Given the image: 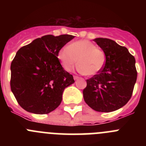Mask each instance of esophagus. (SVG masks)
I'll use <instances>...</instances> for the list:
<instances>
[{
    "instance_id": "1",
    "label": "esophagus",
    "mask_w": 146,
    "mask_h": 146,
    "mask_svg": "<svg viewBox=\"0 0 146 146\" xmlns=\"http://www.w3.org/2000/svg\"><path fill=\"white\" fill-rule=\"evenodd\" d=\"M79 78H80V77H78V76H75V75L74 76V80H78V79H79Z\"/></svg>"
}]
</instances>
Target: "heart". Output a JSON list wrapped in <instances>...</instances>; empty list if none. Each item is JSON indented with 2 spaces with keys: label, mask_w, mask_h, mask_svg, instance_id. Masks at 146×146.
Instances as JSON below:
<instances>
[{
  "label": "heart",
  "mask_w": 146,
  "mask_h": 146,
  "mask_svg": "<svg viewBox=\"0 0 146 146\" xmlns=\"http://www.w3.org/2000/svg\"><path fill=\"white\" fill-rule=\"evenodd\" d=\"M62 66L70 72L77 64L81 74L94 76L101 72L106 62V55L101 49L88 40H80L61 48L58 55Z\"/></svg>",
  "instance_id": "1"
}]
</instances>
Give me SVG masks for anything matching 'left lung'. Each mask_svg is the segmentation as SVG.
Segmentation results:
<instances>
[{
	"instance_id": "1",
	"label": "left lung",
	"mask_w": 146,
	"mask_h": 146,
	"mask_svg": "<svg viewBox=\"0 0 146 146\" xmlns=\"http://www.w3.org/2000/svg\"><path fill=\"white\" fill-rule=\"evenodd\" d=\"M94 41L105 53L106 62L101 72L87 80L83 98L96 111H115L124 106L132 95L137 76L135 58L126 47L113 40L96 38Z\"/></svg>"
}]
</instances>
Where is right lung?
Here are the masks:
<instances>
[{
	"instance_id": "obj_1",
	"label": "right lung",
	"mask_w": 146,
	"mask_h": 146,
	"mask_svg": "<svg viewBox=\"0 0 146 146\" xmlns=\"http://www.w3.org/2000/svg\"><path fill=\"white\" fill-rule=\"evenodd\" d=\"M74 36L46 35L17 52L11 64V90L18 104L29 113L47 114L60 105L64 89L74 83L58 55Z\"/></svg>"
}]
</instances>
